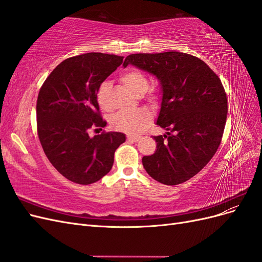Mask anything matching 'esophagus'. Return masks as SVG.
<instances>
[{"label":"esophagus","instance_id":"1","mask_svg":"<svg viewBox=\"0 0 262 262\" xmlns=\"http://www.w3.org/2000/svg\"><path fill=\"white\" fill-rule=\"evenodd\" d=\"M128 141L130 142H138L139 140H141V137L140 136H128Z\"/></svg>","mask_w":262,"mask_h":262}]
</instances>
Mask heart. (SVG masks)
<instances>
[{"label": "heart", "instance_id": "obj_1", "mask_svg": "<svg viewBox=\"0 0 262 262\" xmlns=\"http://www.w3.org/2000/svg\"><path fill=\"white\" fill-rule=\"evenodd\" d=\"M120 80L123 85L128 89L132 94L137 95L141 93H145L148 87V81L146 75L138 69H129L124 71L121 74ZM110 92V83L104 82L101 83L98 94L97 100L98 104L102 109L107 108V100ZM150 115L145 110H139V112L132 113H118L114 115L110 119V124L114 129L123 132H138L149 123Z\"/></svg>", "mask_w": 262, "mask_h": 262}]
</instances>
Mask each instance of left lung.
<instances>
[{
  "label": "left lung",
  "instance_id": "obj_1",
  "mask_svg": "<svg viewBox=\"0 0 262 262\" xmlns=\"http://www.w3.org/2000/svg\"><path fill=\"white\" fill-rule=\"evenodd\" d=\"M154 75L161 85L154 137L156 152L142 163L148 175L175 186L196 175L217 150L226 123L227 98L220 78L199 58L182 52L130 54L123 62Z\"/></svg>",
  "mask_w": 262,
  "mask_h": 262
}]
</instances>
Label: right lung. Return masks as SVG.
<instances>
[{
	"label": "right lung",
	"instance_id": "obj_1",
	"mask_svg": "<svg viewBox=\"0 0 262 262\" xmlns=\"http://www.w3.org/2000/svg\"><path fill=\"white\" fill-rule=\"evenodd\" d=\"M123 57L90 52L67 59L47 77L37 99V128L43 152L67 179L90 185L114 165L116 149L125 141L121 132L90 137L91 128H104L97 94Z\"/></svg>",
	"mask_w": 262,
	"mask_h": 262
}]
</instances>
